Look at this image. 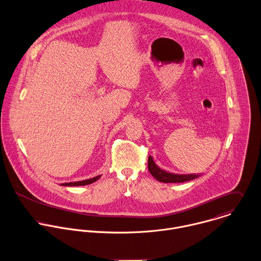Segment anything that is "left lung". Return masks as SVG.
Returning a JSON list of instances; mask_svg holds the SVG:
<instances>
[{
    "mask_svg": "<svg viewBox=\"0 0 261 261\" xmlns=\"http://www.w3.org/2000/svg\"><path fill=\"white\" fill-rule=\"evenodd\" d=\"M148 171L154 179L163 183H183V182L194 180L202 176V174H187V175L183 174L182 175V174H174V173L167 172L161 169L154 163L151 155L148 156Z\"/></svg>",
    "mask_w": 261,
    "mask_h": 261,
    "instance_id": "1",
    "label": "left lung"
}]
</instances>
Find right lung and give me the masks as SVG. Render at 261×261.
Here are the masks:
<instances>
[{
  "instance_id": "add662e5",
  "label": "right lung",
  "mask_w": 261,
  "mask_h": 261,
  "mask_svg": "<svg viewBox=\"0 0 261 261\" xmlns=\"http://www.w3.org/2000/svg\"><path fill=\"white\" fill-rule=\"evenodd\" d=\"M100 178V175L99 176H96V177H93V178H90V179H86V180H82V181H77V182H69V183H62L60 185L62 186H85V185H89L91 183H94L96 182L98 179Z\"/></svg>"
}]
</instances>
